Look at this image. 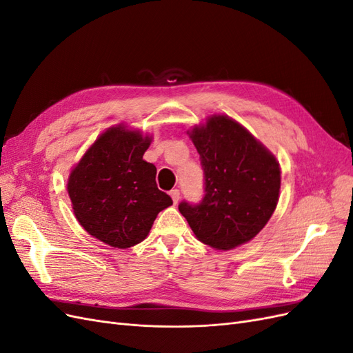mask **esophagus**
<instances>
[{
    "instance_id": "1",
    "label": "esophagus",
    "mask_w": 353,
    "mask_h": 353,
    "mask_svg": "<svg viewBox=\"0 0 353 353\" xmlns=\"http://www.w3.org/2000/svg\"><path fill=\"white\" fill-rule=\"evenodd\" d=\"M169 194H170V197H172V200H174V205H176V203L179 201V190L178 188L170 190Z\"/></svg>"
}]
</instances>
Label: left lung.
Masks as SVG:
<instances>
[{
	"instance_id": "1",
	"label": "left lung",
	"mask_w": 353,
	"mask_h": 353,
	"mask_svg": "<svg viewBox=\"0 0 353 353\" xmlns=\"http://www.w3.org/2000/svg\"><path fill=\"white\" fill-rule=\"evenodd\" d=\"M205 172V197L179 203L194 236L216 250L250 241L279 203L281 170L262 143L225 114H213L190 132Z\"/></svg>"
}]
</instances>
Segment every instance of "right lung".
<instances>
[{
	"label": "right lung",
	"mask_w": 353,
	"mask_h": 353,
	"mask_svg": "<svg viewBox=\"0 0 353 353\" xmlns=\"http://www.w3.org/2000/svg\"><path fill=\"white\" fill-rule=\"evenodd\" d=\"M152 143L117 125L103 132L72 169L68 193L90 236L117 249L141 243L160 210L172 205L156 184V166L143 159Z\"/></svg>",
	"instance_id": "right-lung-1"
}]
</instances>
